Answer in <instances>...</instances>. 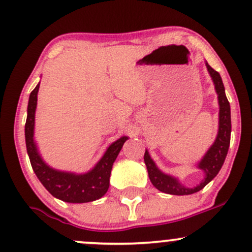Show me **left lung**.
Wrapping results in <instances>:
<instances>
[{
	"label": "left lung",
	"instance_id": "obj_1",
	"mask_svg": "<svg viewBox=\"0 0 252 252\" xmlns=\"http://www.w3.org/2000/svg\"><path fill=\"white\" fill-rule=\"evenodd\" d=\"M207 70H209L211 77H212L213 83L217 94H218L219 100V131L216 138V142L211 147L207 154L199 163V168L205 172V178L200 185L194 187V189H186L179 184L176 179L172 176L163 174L156 168L155 163L150 158L148 152L144 153V163H146L147 169H148V175L150 181L154 186L161 192L167 193V194L174 195H187L193 194V193L199 192L204 189L209 182L212 180L215 176L218 174L220 170L222 163H224L225 158L227 155L228 147H230L231 140V110L230 103H228L226 94H225V88L222 84L220 74L206 63Z\"/></svg>",
	"mask_w": 252,
	"mask_h": 252
}]
</instances>
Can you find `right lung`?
<instances>
[{"label": "right lung", "instance_id": "1", "mask_svg": "<svg viewBox=\"0 0 252 252\" xmlns=\"http://www.w3.org/2000/svg\"><path fill=\"white\" fill-rule=\"evenodd\" d=\"M37 91H39V85H36V88L31 92L27 109V121L25 126L26 147H27L32 168L37 179L41 181L45 189L52 195L63 201L80 204V202L94 201L102 198L109 189L112 164L128 137L124 136L112 143L104 154L102 160L96 164V167L91 172L86 174L76 175L72 173H63L50 168L37 154L33 140Z\"/></svg>", "mask_w": 252, "mask_h": 252}]
</instances>
